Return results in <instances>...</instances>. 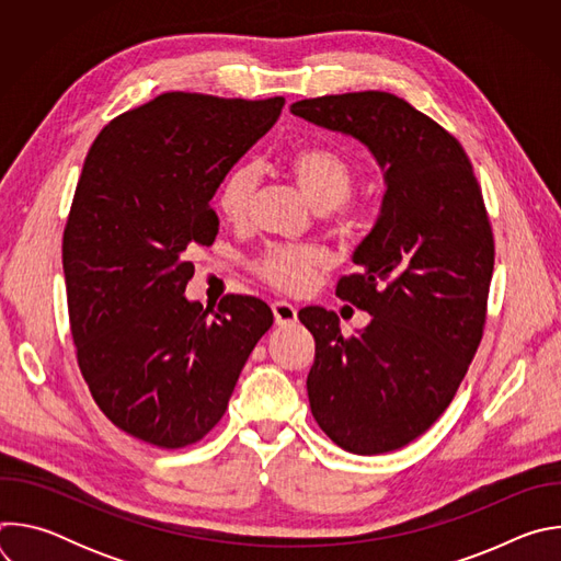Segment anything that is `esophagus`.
<instances>
[{
  "mask_svg": "<svg viewBox=\"0 0 561 561\" xmlns=\"http://www.w3.org/2000/svg\"><path fill=\"white\" fill-rule=\"evenodd\" d=\"M273 314H275L277 327H288V324L297 322V308L290 301H284V299L273 304Z\"/></svg>",
  "mask_w": 561,
  "mask_h": 561,
  "instance_id": "obj_1",
  "label": "esophagus"
}]
</instances>
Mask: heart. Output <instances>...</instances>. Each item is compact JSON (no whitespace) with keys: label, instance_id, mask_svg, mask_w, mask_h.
I'll return each instance as SVG.
<instances>
[{"label":"heart","instance_id":"heart-1","mask_svg":"<svg viewBox=\"0 0 561 561\" xmlns=\"http://www.w3.org/2000/svg\"><path fill=\"white\" fill-rule=\"evenodd\" d=\"M286 169L304 197L322 213H344V202L355 186V167L335 146L308 144L286 157ZM257 175L253 167L234 169L219 191V210L230 224H247L255 202ZM329 266L324 251L314 247L275 244L255 262V273L288 293L306 290Z\"/></svg>","mask_w":561,"mask_h":561}]
</instances>
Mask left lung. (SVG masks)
Instances as JSON below:
<instances>
[{
	"instance_id": "obj_1",
	"label": "left lung",
	"mask_w": 561,
	"mask_h": 561,
	"mask_svg": "<svg viewBox=\"0 0 561 561\" xmlns=\"http://www.w3.org/2000/svg\"><path fill=\"white\" fill-rule=\"evenodd\" d=\"M290 113L359 139L383 171L379 217L337 282L373 314L344 337L335 312L299 310L314 337L306 388L337 446L379 455L411 444L448 409L486 324L495 242L461 144L402 98L364 91L301 100Z\"/></svg>"
}]
</instances>
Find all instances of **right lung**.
<instances>
[{
  "label": "right lung",
  "instance_id": "obj_1",
  "mask_svg": "<svg viewBox=\"0 0 561 561\" xmlns=\"http://www.w3.org/2000/svg\"><path fill=\"white\" fill-rule=\"evenodd\" d=\"M282 108L164 93L115 117L87 154L61 244L70 333L102 413L146 444L199 442L273 327L257 297L204 308L184 290L188 247L219 230L215 191Z\"/></svg>",
  "mask_w": 561,
  "mask_h": 561
}]
</instances>
